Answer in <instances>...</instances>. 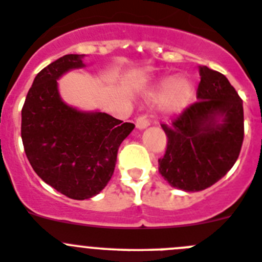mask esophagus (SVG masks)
I'll list each match as a JSON object with an SVG mask.
<instances>
[{"instance_id": "obj_1", "label": "esophagus", "mask_w": 262, "mask_h": 262, "mask_svg": "<svg viewBox=\"0 0 262 262\" xmlns=\"http://www.w3.org/2000/svg\"><path fill=\"white\" fill-rule=\"evenodd\" d=\"M150 125V120L147 118L146 115H141L136 118V126L138 129H145Z\"/></svg>"}]
</instances>
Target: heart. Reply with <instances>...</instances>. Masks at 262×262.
Here are the masks:
<instances>
[{"label": "heart", "mask_w": 262, "mask_h": 262, "mask_svg": "<svg viewBox=\"0 0 262 262\" xmlns=\"http://www.w3.org/2000/svg\"><path fill=\"white\" fill-rule=\"evenodd\" d=\"M194 84L185 76L166 77L157 88L154 97L163 99V108L167 113L182 112L192 99Z\"/></svg>", "instance_id": "heart-1"}]
</instances>
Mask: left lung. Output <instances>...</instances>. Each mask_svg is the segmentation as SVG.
Returning a JSON list of instances; mask_svg holds the SVG:
<instances>
[{
  "mask_svg": "<svg viewBox=\"0 0 262 262\" xmlns=\"http://www.w3.org/2000/svg\"><path fill=\"white\" fill-rule=\"evenodd\" d=\"M198 101L170 125L165 156L158 170L175 188L202 191L232 169L244 140L243 100L226 76L206 66L199 67Z\"/></svg>",
  "mask_w": 262,
  "mask_h": 262,
  "instance_id": "left-lung-1",
  "label": "left lung"
}]
</instances>
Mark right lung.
Here are the masks:
<instances>
[{
  "mask_svg": "<svg viewBox=\"0 0 262 262\" xmlns=\"http://www.w3.org/2000/svg\"><path fill=\"white\" fill-rule=\"evenodd\" d=\"M84 55L68 54L36 75L22 108L21 137L34 171L60 194L90 199L112 178L118 147L134 129L132 122L67 105L58 79L84 67Z\"/></svg>",
  "mask_w": 262,
  "mask_h": 262,
  "instance_id": "obj_1",
  "label": "right lung"
}]
</instances>
